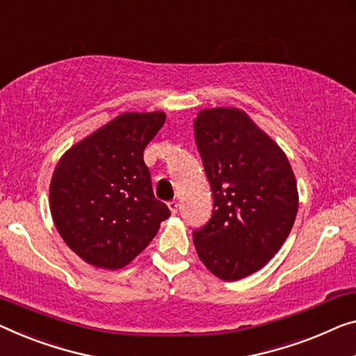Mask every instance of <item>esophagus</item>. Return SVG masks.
Wrapping results in <instances>:
<instances>
[{
    "label": "esophagus",
    "mask_w": 356,
    "mask_h": 356,
    "mask_svg": "<svg viewBox=\"0 0 356 356\" xmlns=\"http://www.w3.org/2000/svg\"><path fill=\"white\" fill-rule=\"evenodd\" d=\"M168 208H169V211H171L172 216H176L177 211H179V203H177V201H169Z\"/></svg>",
    "instance_id": "esophagus-1"
}]
</instances>
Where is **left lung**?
<instances>
[{"mask_svg":"<svg viewBox=\"0 0 356 356\" xmlns=\"http://www.w3.org/2000/svg\"><path fill=\"white\" fill-rule=\"evenodd\" d=\"M195 140L214 196L211 220L193 232L200 261L225 281L261 270L293 229L299 193L288 156L240 108H204Z\"/></svg>","mask_w":356,"mask_h":356,"instance_id":"8db88e82","label":"left lung"}]
</instances>
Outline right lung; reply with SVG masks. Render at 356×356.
<instances>
[{"label": "right lung", "mask_w": 356, "mask_h": 356, "mask_svg": "<svg viewBox=\"0 0 356 356\" xmlns=\"http://www.w3.org/2000/svg\"><path fill=\"white\" fill-rule=\"evenodd\" d=\"M164 111H126L63 153L51 179L52 220L84 262L118 270L139 256L171 216L153 195L144 150Z\"/></svg>", "instance_id": "obj_1"}]
</instances>
